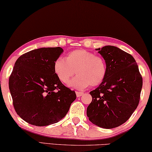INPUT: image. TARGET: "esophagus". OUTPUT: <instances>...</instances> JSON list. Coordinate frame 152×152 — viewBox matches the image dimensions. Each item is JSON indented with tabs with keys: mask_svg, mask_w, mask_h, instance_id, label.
Wrapping results in <instances>:
<instances>
[{
	"mask_svg": "<svg viewBox=\"0 0 152 152\" xmlns=\"http://www.w3.org/2000/svg\"><path fill=\"white\" fill-rule=\"evenodd\" d=\"M76 94L77 97H81L82 95H83V93L79 92V91H76Z\"/></svg>",
	"mask_w": 152,
	"mask_h": 152,
	"instance_id": "34e87169",
	"label": "esophagus"
}]
</instances>
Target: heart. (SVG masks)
<instances>
[{"label": "heart", "mask_w": 152, "mask_h": 152, "mask_svg": "<svg viewBox=\"0 0 152 152\" xmlns=\"http://www.w3.org/2000/svg\"><path fill=\"white\" fill-rule=\"evenodd\" d=\"M54 72L59 80L67 85L75 74L78 76L71 81L72 87L83 90L97 86L104 80L107 73L105 59L100 55L84 49L74 50L66 58L59 57L54 63Z\"/></svg>", "instance_id": "heart-1"}]
</instances>
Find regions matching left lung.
<instances>
[{"instance_id": "left-lung-1", "label": "left lung", "mask_w": 152, "mask_h": 152, "mask_svg": "<svg viewBox=\"0 0 152 152\" xmlns=\"http://www.w3.org/2000/svg\"><path fill=\"white\" fill-rule=\"evenodd\" d=\"M97 50L105 59L107 73L90 92L92 102L86 114L93 124L113 129L126 122L138 106L143 79L131 54L110 45Z\"/></svg>"}]
</instances>
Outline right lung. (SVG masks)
<instances>
[{"mask_svg": "<svg viewBox=\"0 0 152 152\" xmlns=\"http://www.w3.org/2000/svg\"><path fill=\"white\" fill-rule=\"evenodd\" d=\"M61 47L30 50L19 57L9 79L17 114L38 126L56 123L68 112L76 99L74 91L64 86L54 72V63L63 53Z\"/></svg>", "mask_w": 152, "mask_h": 152, "instance_id": "obj_1", "label": "right lung"}]
</instances>
